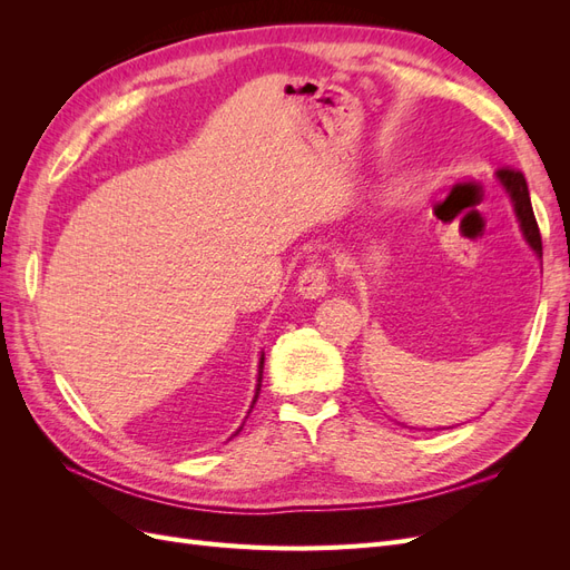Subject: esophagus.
Returning <instances> with one entry per match:
<instances>
[{"label": "esophagus", "mask_w": 570, "mask_h": 570, "mask_svg": "<svg viewBox=\"0 0 570 570\" xmlns=\"http://www.w3.org/2000/svg\"><path fill=\"white\" fill-rule=\"evenodd\" d=\"M327 283H331V271L323 264H312L299 273V292L308 299H316L327 292Z\"/></svg>", "instance_id": "esophagus-1"}]
</instances>
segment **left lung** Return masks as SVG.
<instances>
[{
	"label": "left lung",
	"mask_w": 570,
	"mask_h": 570,
	"mask_svg": "<svg viewBox=\"0 0 570 570\" xmlns=\"http://www.w3.org/2000/svg\"><path fill=\"white\" fill-rule=\"evenodd\" d=\"M497 178L502 180V185L507 187V193H509V197L513 202L515 216H519V220H521V230H523V235L528 239V245L542 256V237H540L538 220H534V214H532L530 193H528V183H525L523 174H521L519 168L504 166V168H499Z\"/></svg>",
	"instance_id": "left-lung-1"
}]
</instances>
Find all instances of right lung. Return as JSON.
Returning <instances> with one entry per match:
<instances>
[{
    "label": "right lung",
    "mask_w": 570,
    "mask_h": 570,
    "mask_svg": "<svg viewBox=\"0 0 570 570\" xmlns=\"http://www.w3.org/2000/svg\"><path fill=\"white\" fill-rule=\"evenodd\" d=\"M262 375H264V354H262V361H258V383H256V394H254V402L258 400V390H262ZM252 402V406H254Z\"/></svg>",
    "instance_id": "add662e5"
}]
</instances>
